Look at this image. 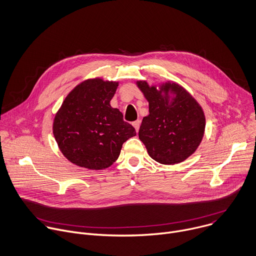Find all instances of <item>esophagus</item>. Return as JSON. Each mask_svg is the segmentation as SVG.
<instances>
[{
	"label": "esophagus",
	"mask_w": 256,
	"mask_h": 256,
	"mask_svg": "<svg viewBox=\"0 0 256 256\" xmlns=\"http://www.w3.org/2000/svg\"><path fill=\"white\" fill-rule=\"evenodd\" d=\"M132 125H133V127L135 128V130L138 131V130H139V127H140V121H139V120L134 121V122L132 123Z\"/></svg>",
	"instance_id": "esophagus-1"
}]
</instances>
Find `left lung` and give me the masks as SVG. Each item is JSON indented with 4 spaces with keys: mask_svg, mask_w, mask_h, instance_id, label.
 Returning a JSON list of instances; mask_svg holds the SVG:
<instances>
[{
    "mask_svg": "<svg viewBox=\"0 0 256 256\" xmlns=\"http://www.w3.org/2000/svg\"><path fill=\"white\" fill-rule=\"evenodd\" d=\"M136 84L149 103V115L143 118L138 133L149 156L162 164L186 160L196 150L205 132L202 107L178 84L166 82L160 88L146 80Z\"/></svg>",
    "mask_w": 256,
    "mask_h": 256,
    "instance_id": "left-lung-1",
    "label": "left lung"
}]
</instances>
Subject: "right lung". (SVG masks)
Instances as JSON below:
<instances>
[{"label": "right lung", "mask_w": 256, "mask_h": 256, "mask_svg": "<svg viewBox=\"0 0 256 256\" xmlns=\"http://www.w3.org/2000/svg\"><path fill=\"white\" fill-rule=\"evenodd\" d=\"M119 86L102 78L86 80L64 98L54 121V135L62 154L80 168L100 170L119 158L122 145L136 135L110 100Z\"/></svg>", "instance_id": "1"}]
</instances>
